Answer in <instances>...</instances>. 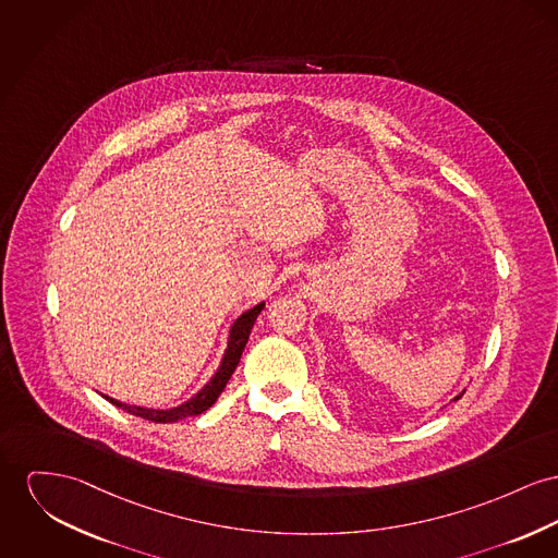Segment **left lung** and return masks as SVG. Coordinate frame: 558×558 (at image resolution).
<instances>
[{"mask_svg":"<svg viewBox=\"0 0 558 558\" xmlns=\"http://www.w3.org/2000/svg\"><path fill=\"white\" fill-rule=\"evenodd\" d=\"M459 398H461V396H457V398H454V400H459Z\"/></svg>","mask_w":558,"mask_h":558,"instance_id":"1","label":"left lung"}]
</instances>
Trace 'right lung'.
Segmentation results:
<instances>
[{
	"label": "right lung",
	"mask_w": 558,
	"mask_h": 558,
	"mask_svg": "<svg viewBox=\"0 0 558 558\" xmlns=\"http://www.w3.org/2000/svg\"><path fill=\"white\" fill-rule=\"evenodd\" d=\"M264 308V302H260L258 306L245 311L230 328V336H228V349L223 353L222 364L218 372L211 376V380L194 396L190 398L187 402H184L182 407H175V409L169 410H154V409H142V407H129V404H122L118 400H112L106 396V400H110L113 407L118 409L126 410L129 414H135V416H142V418H148L154 423H175V421H182L186 416H196L205 410L211 409L216 404V400L220 398V393L226 387V383L230 380L232 372L239 366V360L243 355V349L247 344V338L252 335V328H254V322L258 319L260 311Z\"/></svg>",
	"instance_id": "right-lung-1"
}]
</instances>
